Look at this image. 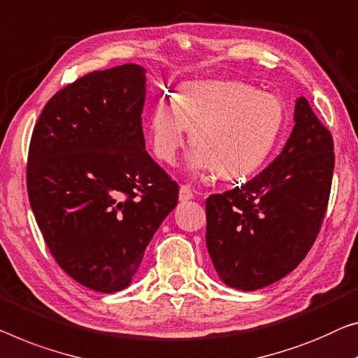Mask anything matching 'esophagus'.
Instances as JSON below:
<instances>
[{
	"label": "esophagus",
	"instance_id": "obj_1",
	"mask_svg": "<svg viewBox=\"0 0 358 358\" xmlns=\"http://www.w3.org/2000/svg\"><path fill=\"white\" fill-rule=\"evenodd\" d=\"M193 197H194V193H193V189L189 188V186H186V185H181L180 186V201L181 202H186V201L193 199Z\"/></svg>",
	"mask_w": 358,
	"mask_h": 358
}]
</instances>
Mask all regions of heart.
Masks as SVG:
<instances>
[{
  "instance_id": "obj_1",
  "label": "heart",
  "mask_w": 358,
  "mask_h": 358,
  "mask_svg": "<svg viewBox=\"0 0 358 358\" xmlns=\"http://www.w3.org/2000/svg\"><path fill=\"white\" fill-rule=\"evenodd\" d=\"M286 108L278 94L243 82L212 80L183 85L173 106L159 103L149 119V143L159 161L172 165L191 131L189 170L222 178L249 177L278 145Z\"/></svg>"
}]
</instances>
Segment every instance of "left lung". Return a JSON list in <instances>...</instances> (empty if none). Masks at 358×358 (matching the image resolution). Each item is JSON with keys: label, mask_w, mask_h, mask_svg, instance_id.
Masks as SVG:
<instances>
[{"label": "left lung", "mask_w": 358, "mask_h": 358, "mask_svg": "<svg viewBox=\"0 0 358 358\" xmlns=\"http://www.w3.org/2000/svg\"><path fill=\"white\" fill-rule=\"evenodd\" d=\"M294 128L257 177L206 201V243L220 280L255 291L291 273L313 246L327 213L333 136L308 101H296Z\"/></svg>", "instance_id": "left-lung-1"}]
</instances>
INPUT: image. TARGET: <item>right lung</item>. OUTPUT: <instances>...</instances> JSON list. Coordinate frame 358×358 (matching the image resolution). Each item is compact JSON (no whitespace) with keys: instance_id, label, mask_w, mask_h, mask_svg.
<instances>
[{"instance_id":"1","label":"right lung","mask_w":358,"mask_h":358,"mask_svg":"<svg viewBox=\"0 0 358 358\" xmlns=\"http://www.w3.org/2000/svg\"><path fill=\"white\" fill-rule=\"evenodd\" d=\"M146 71L92 72L48 101L31 133L27 191L43 238L69 276L98 292L130 285L178 185L145 149Z\"/></svg>"}]
</instances>
